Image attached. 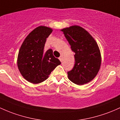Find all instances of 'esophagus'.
Instances as JSON below:
<instances>
[{"label": "esophagus", "mask_w": 120, "mask_h": 120, "mask_svg": "<svg viewBox=\"0 0 120 120\" xmlns=\"http://www.w3.org/2000/svg\"><path fill=\"white\" fill-rule=\"evenodd\" d=\"M59 60H60V61H61V62H62V61H63V57H62V56H60V57H59Z\"/></svg>", "instance_id": "1"}]
</instances>
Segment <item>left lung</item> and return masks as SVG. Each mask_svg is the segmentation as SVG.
<instances>
[{
    "label": "left lung",
    "instance_id": "obj_1",
    "mask_svg": "<svg viewBox=\"0 0 120 120\" xmlns=\"http://www.w3.org/2000/svg\"><path fill=\"white\" fill-rule=\"evenodd\" d=\"M74 52L75 63L68 71V79L77 85L89 82L96 76L101 59L98 45L86 30L77 26L61 30Z\"/></svg>",
    "mask_w": 120,
    "mask_h": 120
}]
</instances>
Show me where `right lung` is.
Here are the masks:
<instances>
[{"instance_id":"obj_1","label":"right lung","mask_w":120,"mask_h":120,"mask_svg":"<svg viewBox=\"0 0 120 120\" xmlns=\"http://www.w3.org/2000/svg\"><path fill=\"white\" fill-rule=\"evenodd\" d=\"M52 32V29L48 27H37L27 36L21 46L18 66L21 74L29 82L34 84L43 82L61 64L53 55L52 49L44 51L47 38Z\"/></svg>"}]
</instances>
